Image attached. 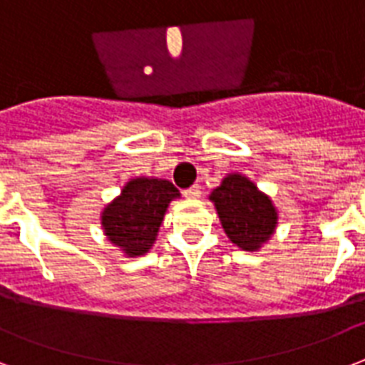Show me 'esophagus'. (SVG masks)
Returning a JSON list of instances; mask_svg holds the SVG:
<instances>
[{"label":"esophagus","mask_w":365,"mask_h":365,"mask_svg":"<svg viewBox=\"0 0 365 365\" xmlns=\"http://www.w3.org/2000/svg\"><path fill=\"white\" fill-rule=\"evenodd\" d=\"M185 197H187V199H199V197H201V185H193V187H189V189H185Z\"/></svg>","instance_id":"obj_1"}]
</instances>
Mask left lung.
<instances>
[{"mask_svg":"<svg viewBox=\"0 0 365 365\" xmlns=\"http://www.w3.org/2000/svg\"><path fill=\"white\" fill-rule=\"evenodd\" d=\"M214 202L224 232L241 250H260L277 227V208L249 178L227 174L208 197Z\"/></svg>","mask_w":365,"mask_h":365,"instance_id":"obj_1","label":"left lung"}]
</instances>
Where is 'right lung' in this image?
<instances>
[{
  "instance_id": "add662e5",
  "label": "right lung",
  "mask_w": 365,
  "mask_h": 365,
  "mask_svg": "<svg viewBox=\"0 0 365 365\" xmlns=\"http://www.w3.org/2000/svg\"><path fill=\"white\" fill-rule=\"evenodd\" d=\"M174 199H180V191L168 180L133 178L103 208V232L126 257H143L157 241L164 214Z\"/></svg>"
}]
</instances>
